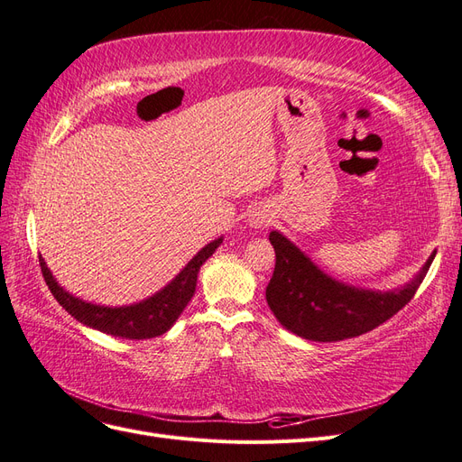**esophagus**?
I'll return each instance as SVG.
<instances>
[{
	"mask_svg": "<svg viewBox=\"0 0 462 462\" xmlns=\"http://www.w3.org/2000/svg\"><path fill=\"white\" fill-rule=\"evenodd\" d=\"M272 221V216L265 212V209H262V208H256L253 214L248 216V223H250V227H254V229H260V227H263V226H268V223Z\"/></svg>",
	"mask_w": 462,
	"mask_h": 462,
	"instance_id": "obj_1",
	"label": "esophagus"
}]
</instances>
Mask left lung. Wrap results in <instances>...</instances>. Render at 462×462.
<instances>
[{
    "mask_svg": "<svg viewBox=\"0 0 462 462\" xmlns=\"http://www.w3.org/2000/svg\"><path fill=\"white\" fill-rule=\"evenodd\" d=\"M275 270L265 287V300L279 324L302 339L333 343L372 331L404 304L420 287L436 250L407 285L393 291L360 289L337 282L279 231L270 233Z\"/></svg>",
    "mask_w": 462,
    "mask_h": 462,
    "instance_id": "1",
    "label": "left lung"
}]
</instances>
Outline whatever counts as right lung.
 Here are the masks:
<instances>
[{"mask_svg": "<svg viewBox=\"0 0 462 462\" xmlns=\"http://www.w3.org/2000/svg\"><path fill=\"white\" fill-rule=\"evenodd\" d=\"M221 243L223 236L208 243L156 295L129 306H102L77 299L55 282V277L51 275L42 256L40 268L55 300L75 319H79L80 324L121 339H150L163 335L175 324L180 312L185 310V306L192 299L194 291H197L200 265L216 253V248Z\"/></svg>", "mask_w": 462, "mask_h": 462, "instance_id": "right-lung-1", "label": "right lung"}]
</instances>
